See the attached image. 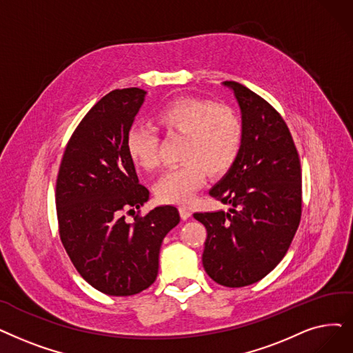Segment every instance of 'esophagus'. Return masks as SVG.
Returning a JSON list of instances; mask_svg holds the SVG:
<instances>
[{
	"label": "esophagus",
	"mask_w": 353,
	"mask_h": 353,
	"mask_svg": "<svg viewBox=\"0 0 353 353\" xmlns=\"http://www.w3.org/2000/svg\"><path fill=\"white\" fill-rule=\"evenodd\" d=\"M192 216V212L188 208H180V218L183 221H188Z\"/></svg>",
	"instance_id": "1"
}]
</instances>
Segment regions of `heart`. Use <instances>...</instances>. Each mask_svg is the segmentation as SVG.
Listing matches in <instances>:
<instances>
[{
    "mask_svg": "<svg viewBox=\"0 0 353 353\" xmlns=\"http://www.w3.org/2000/svg\"><path fill=\"white\" fill-rule=\"evenodd\" d=\"M154 122L167 134L185 137L181 147L185 164L167 170L156 183L154 192L163 203H190L206 181V173H226L241 151L242 122L226 105L177 98L156 112ZM125 148L131 161L143 170H152L159 163V137L150 127L134 125L127 134Z\"/></svg>",
    "mask_w": 353,
    "mask_h": 353,
    "instance_id": "heart-1",
    "label": "heart"
}]
</instances>
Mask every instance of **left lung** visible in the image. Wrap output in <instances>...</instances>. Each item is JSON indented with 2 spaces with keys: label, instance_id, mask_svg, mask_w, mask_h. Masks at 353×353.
Returning <instances> with one entry per match:
<instances>
[{
  "label": "left lung",
  "instance_id": "8db88e82",
  "mask_svg": "<svg viewBox=\"0 0 353 353\" xmlns=\"http://www.w3.org/2000/svg\"><path fill=\"white\" fill-rule=\"evenodd\" d=\"M232 92L242 121L241 151L209 194L228 212H197L206 228L202 255L209 277L225 287L250 285L284 258L301 216V170L284 119L255 92L238 82Z\"/></svg>",
  "mask_w": 353,
  "mask_h": 353
}]
</instances>
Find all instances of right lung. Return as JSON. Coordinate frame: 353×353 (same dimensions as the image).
<instances>
[{"mask_svg": "<svg viewBox=\"0 0 353 353\" xmlns=\"http://www.w3.org/2000/svg\"><path fill=\"white\" fill-rule=\"evenodd\" d=\"M145 95L140 88L115 89L92 106L68 143L56 183L63 247L83 280L108 296H132L156 281L161 242L180 222L172 205L134 223L122 214L150 199L125 148Z\"/></svg>", "mask_w": 353, "mask_h": 353, "instance_id": "add662e5", "label": "right lung"}]
</instances>
